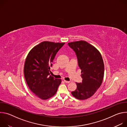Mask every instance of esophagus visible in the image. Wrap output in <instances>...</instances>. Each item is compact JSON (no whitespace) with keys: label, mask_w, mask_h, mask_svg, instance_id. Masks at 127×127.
Segmentation results:
<instances>
[{"label":"esophagus","mask_w":127,"mask_h":127,"mask_svg":"<svg viewBox=\"0 0 127 127\" xmlns=\"http://www.w3.org/2000/svg\"><path fill=\"white\" fill-rule=\"evenodd\" d=\"M64 81L65 83H70V81H66V80H64Z\"/></svg>","instance_id":"1"}]
</instances>
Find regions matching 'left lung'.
Listing matches in <instances>:
<instances>
[{"instance_id":"8db88e82","label":"left lung","mask_w":127,"mask_h":127,"mask_svg":"<svg viewBox=\"0 0 127 127\" xmlns=\"http://www.w3.org/2000/svg\"><path fill=\"white\" fill-rule=\"evenodd\" d=\"M77 56L81 70V83H76L77 88L72 95L80 100L92 96L100 86L104 76V63L100 52L92 45L84 41L68 43Z\"/></svg>"}]
</instances>
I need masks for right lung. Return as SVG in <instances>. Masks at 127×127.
Segmentation results:
<instances>
[{
    "instance_id": "1",
    "label": "right lung",
    "mask_w": 127,
    "mask_h": 127,
    "mask_svg": "<svg viewBox=\"0 0 127 127\" xmlns=\"http://www.w3.org/2000/svg\"><path fill=\"white\" fill-rule=\"evenodd\" d=\"M65 43L44 41L29 53L24 66V75L31 91L40 98L47 99L56 94L61 79L50 75V67L58 51Z\"/></svg>"
}]
</instances>
